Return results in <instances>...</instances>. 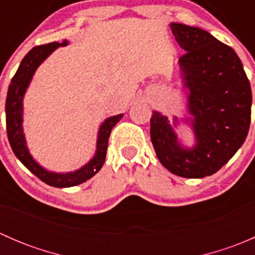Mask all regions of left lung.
Here are the masks:
<instances>
[{
    "mask_svg": "<svg viewBox=\"0 0 255 255\" xmlns=\"http://www.w3.org/2000/svg\"><path fill=\"white\" fill-rule=\"evenodd\" d=\"M195 145L177 139L168 117L154 111L150 139L159 161L170 173L201 179L220 170L246 140L251 125L252 90L241 59L232 48L197 27L171 23ZM177 118H174V126Z\"/></svg>",
    "mask_w": 255,
    "mask_h": 255,
    "instance_id": "left-lung-1",
    "label": "left lung"
}]
</instances>
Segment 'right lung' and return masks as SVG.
<instances>
[{
	"mask_svg": "<svg viewBox=\"0 0 255 255\" xmlns=\"http://www.w3.org/2000/svg\"><path fill=\"white\" fill-rule=\"evenodd\" d=\"M68 45V40L63 43L54 42L50 44L38 45L32 50L28 51L27 55L20 61L17 73L11 80L8 92L6 99V126L8 142L13 150L14 155L19 159L20 163L35 176L39 177L43 182L54 187H71L82 184L86 180L91 179L96 173H99L102 168L106 159L107 145H109V138L111 134L112 128L120 122L123 115H117L109 117L105 122L100 126L99 135H97L96 153L94 158L80 168L79 170L71 171V173H53L40 166L37 161L33 159L28 150L27 143H25L24 133H23V97L25 91L32 81L33 75L38 66L55 50L56 48Z\"/></svg>",
	"mask_w": 255,
	"mask_h": 255,
	"instance_id": "obj_1",
	"label": "right lung"
}]
</instances>
